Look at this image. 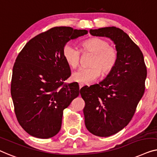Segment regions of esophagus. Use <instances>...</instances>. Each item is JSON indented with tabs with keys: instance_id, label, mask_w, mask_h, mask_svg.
Wrapping results in <instances>:
<instances>
[{
	"instance_id": "34e87169",
	"label": "esophagus",
	"mask_w": 157,
	"mask_h": 157,
	"mask_svg": "<svg viewBox=\"0 0 157 157\" xmlns=\"http://www.w3.org/2000/svg\"><path fill=\"white\" fill-rule=\"evenodd\" d=\"M83 86H84L83 84H82V83H79V89H81V88Z\"/></svg>"
}]
</instances>
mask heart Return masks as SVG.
Instances as JSON below:
<instances>
[{
  "mask_svg": "<svg viewBox=\"0 0 157 157\" xmlns=\"http://www.w3.org/2000/svg\"><path fill=\"white\" fill-rule=\"evenodd\" d=\"M83 51L94 54L89 67H80L72 75L74 81L82 84H90L102 75H107L113 70L118 58L115 48L109 45V42L100 37H92L82 43ZM81 52L71 43L63 48V56L67 65L72 68L78 65Z\"/></svg>",
  "mask_w": 157,
  "mask_h": 157,
  "instance_id": "b5f03b06",
  "label": "heart"
}]
</instances>
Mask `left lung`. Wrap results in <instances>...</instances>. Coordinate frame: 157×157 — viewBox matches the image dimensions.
Here are the masks:
<instances>
[{"instance_id": "obj_1", "label": "left lung", "mask_w": 157, "mask_h": 157, "mask_svg": "<svg viewBox=\"0 0 157 157\" xmlns=\"http://www.w3.org/2000/svg\"><path fill=\"white\" fill-rule=\"evenodd\" d=\"M90 33L111 39L118 52L116 65L102 81L80 90L86 128L94 135L106 137L131 121L144 93L147 67L140 48L122 30L106 27L90 29Z\"/></svg>"}]
</instances>
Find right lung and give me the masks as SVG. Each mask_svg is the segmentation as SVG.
<instances>
[{
  "mask_svg": "<svg viewBox=\"0 0 157 157\" xmlns=\"http://www.w3.org/2000/svg\"><path fill=\"white\" fill-rule=\"evenodd\" d=\"M87 33L52 28L28 41L17 56L10 92L17 120L30 135L48 139L60 130L63 110L79 91L78 83L64 85L71 71L63 48L70 40Z\"/></svg>",
  "mask_w": 157,
  "mask_h": 157,
  "instance_id": "right-lung-1",
  "label": "right lung"
}]
</instances>
